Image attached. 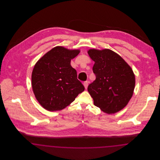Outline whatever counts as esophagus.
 Masks as SVG:
<instances>
[{"instance_id": "obj_1", "label": "esophagus", "mask_w": 160, "mask_h": 160, "mask_svg": "<svg viewBox=\"0 0 160 160\" xmlns=\"http://www.w3.org/2000/svg\"><path fill=\"white\" fill-rule=\"evenodd\" d=\"M83 84L85 89H87V88H88V85H89V82H88V81L84 82L83 83Z\"/></svg>"}]
</instances>
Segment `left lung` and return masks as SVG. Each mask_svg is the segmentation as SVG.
Segmentation results:
<instances>
[{"label": "left lung", "mask_w": 160, "mask_h": 160, "mask_svg": "<svg viewBox=\"0 0 160 160\" xmlns=\"http://www.w3.org/2000/svg\"><path fill=\"white\" fill-rule=\"evenodd\" d=\"M88 54L95 62L96 79L88 91L95 106L108 114L123 109L131 98L135 87L132 69L122 58L109 49H91Z\"/></svg>", "instance_id": "left-lung-1"}]
</instances>
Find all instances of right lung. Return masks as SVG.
I'll return each instance as SVG.
<instances>
[{
	"mask_svg": "<svg viewBox=\"0 0 160 160\" xmlns=\"http://www.w3.org/2000/svg\"><path fill=\"white\" fill-rule=\"evenodd\" d=\"M79 50L56 47L35 64L32 86L39 103L45 109L61 110L74 101L84 87L77 79L76 70L70 64Z\"/></svg>",
	"mask_w": 160,
	"mask_h": 160,
	"instance_id": "right-lung-1",
	"label": "right lung"
}]
</instances>
